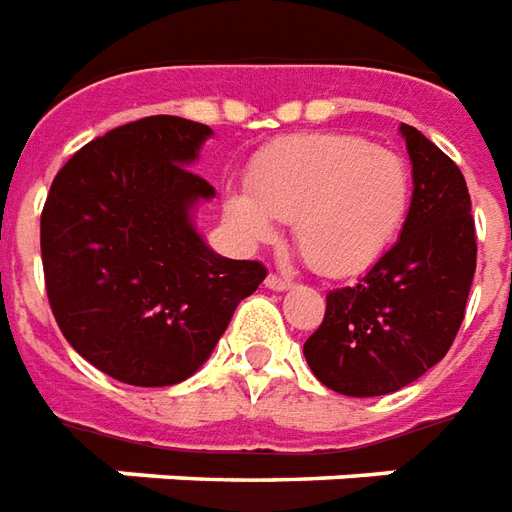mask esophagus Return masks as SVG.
<instances>
[{
	"instance_id": "obj_1",
	"label": "esophagus",
	"mask_w": 512,
	"mask_h": 512,
	"mask_svg": "<svg viewBox=\"0 0 512 512\" xmlns=\"http://www.w3.org/2000/svg\"><path fill=\"white\" fill-rule=\"evenodd\" d=\"M267 289H272V292H286V289H292V281L289 278H281V275H267Z\"/></svg>"
}]
</instances>
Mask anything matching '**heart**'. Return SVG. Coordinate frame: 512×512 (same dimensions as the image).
<instances>
[{
	"instance_id": "1",
	"label": "heart",
	"mask_w": 512,
	"mask_h": 512,
	"mask_svg": "<svg viewBox=\"0 0 512 512\" xmlns=\"http://www.w3.org/2000/svg\"><path fill=\"white\" fill-rule=\"evenodd\" d=\"M251 196L229 193L226 220L242 240H275L292 223L311 270L346 278L379 261L401 231L412 177L401 155L343 133H308L270 147L251 171Z\"/></svg>"
}]
</instances>
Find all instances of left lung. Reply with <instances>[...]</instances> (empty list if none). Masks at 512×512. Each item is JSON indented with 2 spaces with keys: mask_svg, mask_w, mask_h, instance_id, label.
Listing matches in <instances>:
<instances>
[{
  "mask_svg": "<svg viewBox=\"0 0 512 512\" xmlns=\"http://www.w3.org/2000/svg\"><path fill=\"white\" fill-rule=\"evenodd\" d=\"M401 133L414 179L401 237L365 278L327 294L322 324L302 346L313 376L354 398L395 393L445 357L477 267L464 174L417 128Z\"/></svg>",
  "mask_w": 512,
  "mask_h": 512,
  "instance_id": "8db88e82",
  "label": "left lung"
}]
</instances>
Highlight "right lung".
<instances>
[{"label":"right lung","mask_w":512,"mask_h":512,"mask_svg":"<svg viewBox=\"0 0 512 512\" xmlns=\"http://www.w3.org/2000/svg\"><path fill=\"white\" fill-rule=\"evenodd\" d=\"M212 130L144 117L81 147L51 182L40 253L51 313L98 371L169 387L199 371L231 313L267 278L210 251L190 212L215 188L188 169Z\"/></svg>","instance_id":"add662e5"}]
</instances>
